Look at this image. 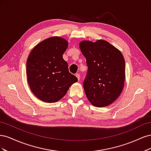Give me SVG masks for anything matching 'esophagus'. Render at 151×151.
Instances as JSON below:
<instances>
[{
  "label": "esophagus",
  "mask_w": 151,
  "mask_h": 151,
  "mask_svg": "<svg viewBox=\"0 0 151 151\" xmlns=\"http://www.w3.org/2000/svg\"><path fill=\"white\" fill-rule=\"evenodd\" d=\"M76 77H77V79H78V81H79V80H80V77H81L80 74H79V73H77V74H76Z\"/></svg>",
  "instance_id": "34e87169"
}]
</instances>
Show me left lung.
<instances>
[{
  "instance_id": "8db88e82",
  "label": "left lung",
  "mask_w": 151,
  "mask_h": 151,
  "mask_svg": "<svg viewBox=\"0 0 151 151\" xmlns=\"http://www.w3.org/2000/svg\"><path fill=\"white\" fill-rule=\"evenodd\" d=\"M86 59L88 72L84 89L93 106L104 107L120 95L125 79V63L122 53L104 40L83 41L79 45Z\"/></svg>"
}]
</instances>
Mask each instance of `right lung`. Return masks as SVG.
<instances>
[{
    "mask_svg": "<svg viewBox=\"0 0 151 151\" xmlns=\"http://www.w3.org/2000/svg\"><path fill=\"white\" fill-rule=\"evenodd\" d=\"M68 44L65 39L53 36L38 43L29 55L26 63L28 83L33 93L44 102H57L77 81L63 58Z\"/></svg>",
    "mask_w": 151,
    "mask_h": 151,
    "instance_id": "right-lung-1",
    "label": "right lung"
}]
</instances>
